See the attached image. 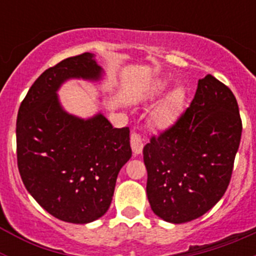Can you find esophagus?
<instances>
[{
    "instance_id": "obj_1",
    "label": "esophagus",
    "mask_w": 256,
    "mask_h": 256,
    "mask_svg": "<svg viewBox=\"0 0 256 256\" xmlns=\"http://www.w3.org/2000/svg\"><path fill=\"white\" fill-rule=\"evenodd\" d=\"M130 148H132L134 155H140L144 150V140L138 133H132L130 134Z\"/></svg>"
}]
</instances>
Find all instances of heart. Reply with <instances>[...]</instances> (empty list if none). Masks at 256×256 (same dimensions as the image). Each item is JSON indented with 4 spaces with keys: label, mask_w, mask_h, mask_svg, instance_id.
I'll list each match as a JSON object with an SVG mask.
<instances>
[{
    "label": "heart",
    "mask_w": 256,
    "mask_h": 256,
    "mask_svg": "<svg viewBox=\"0 0 256 256\" xmlns=\"http://www.w3.org/2000/svg\"><path fill=\"white\" fill-rule=\"evenodd\" d=\"M166 87H168V82L164 79L155 80L148 90V98L151 101L156 100L158 97L164 94ZM183 101H184V91L180 87L173 88L154 110V124L160 130H166V128L173 126L174 122L177 120L178 115H180Z\"/></svg>",
    "instance_id": "b5f03b06"
}]
</instances>
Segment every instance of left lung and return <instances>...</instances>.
Wrapping results in <instances>:
<instances>
[{
  "instance_id": "1",
  "label": "left lung",
  "mask_w": 256,
  "mask_h": 256,
  "mask_svg": "<svg viewBox=\"0 0 256 256\" xmlns=\"http://www.w3.org/2000/svg\"><path fill=\"white\" fill-rule=\"evenodd\" d=\"M242 123L236 97L208 74L172 128L144 148L151 209L180 224L204 216L230 184Z\"/></svg>"
}]
</instances>
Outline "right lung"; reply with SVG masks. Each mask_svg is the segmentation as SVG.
I'll return each instance as SVG.
<instances>
[{
	"label": "right lung",
	"instance_id": "1",
	"mask_svg": "<svg viewBox=\"0 0 256 256\" xmlns=\"http://www.w3.org/2000/svg\"><path fill=\"white\" fill-rule=\"evenodd\" d=\"M94 54L68 58L40 74L19 108L18 166L28 192L60 220L86 224L108 210L122 166L132 156L130 128H112L101 112L69 114L58 91L70 79L100 82Z\"/></svg>",
	"mask_w": 256,
	"mask_h": 256
}]
</instances>
